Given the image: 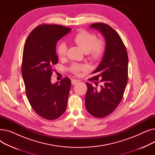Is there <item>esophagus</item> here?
I'll return each mask as SVG.
<instances>
[{"label":"esophagus","instance_id":"1","mask_svg":"<svg viewBox=\"0 0 155 155\" xmlns=\"http://www.w3.org/2000/svg\"><path fill=\"white\" fill-rule=\"evenodd\" d=\"M77 82H78V80H76V79H72V80H71V84H72L73 85L77 84Z\"/></svg>","mask_w":155,"mask_h":155}]
</instances>
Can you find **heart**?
Returning a JSON list of instances; mask_svg holds the SVG:
<instances>
[{
  "label": "heart",
  "mask_w": 155,
  "mask_h": 155,
  "mask_svg": "<svg viewBox=\"0 0 155 155\" xmlns=\"http://www.w3.org/2000/svg\"><path fill=\"white\" fill-rule=\"evenodd\" d=\"M74 42L84 53L88 54L89 58L92 60H99L102 56L104 48V42L101 39H97L95 35L91 32L82 31L73 38ZM67 47L64 43H60L57 46L56 51L59 58H61L66 55ZM87 69L85 65L73 64L71 67V70L75 74L80 71H84Z\"/></svg>",
  "instance_id": "obj_1"
}]
</instances>
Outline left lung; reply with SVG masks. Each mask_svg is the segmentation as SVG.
I'll return each mask as SVG.
<instances>
[{"instance_id":"obj_1","label":"left lung","mask_w":155,"mask_h":155,"mask_svg":"<svg viewBox=\"0 0 155 155\" xmlns=\"http://www.w3.org/2000/svg\"><path fill=\"white\" fill-rule=\"evenodd\" d=\"M99 31L105 41L103 58L92 72L95 76L89 78L97 88L87 83L85 107L94 117H104L109 115L120 102L128 78V56L126 47L116 31L107 24L94 23L90 26Z\"/></svg>"}]
</instances>
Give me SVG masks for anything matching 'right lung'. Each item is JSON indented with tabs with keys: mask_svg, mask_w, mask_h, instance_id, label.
<instances>
[{
	"mask_svg": "<svg viewBox=\"0 0 155 155\" xmlns=\"http://www.w3.org/2000/svg\"><path fill=\"white\" fill-rule=\"evenodd\" d=\"M71 29L44 24L29 34L24 45L22 75L27 98L39 116L48 120L60 117L67 109L71 81L65 77L60 83L51 82L53 66L58 63L56 43Z\"/></svg>",
	"mask_w": 155,
	"mask_h": 155,
	"instance_id": "1",
	"label": "right lung"
}]
</instances>
